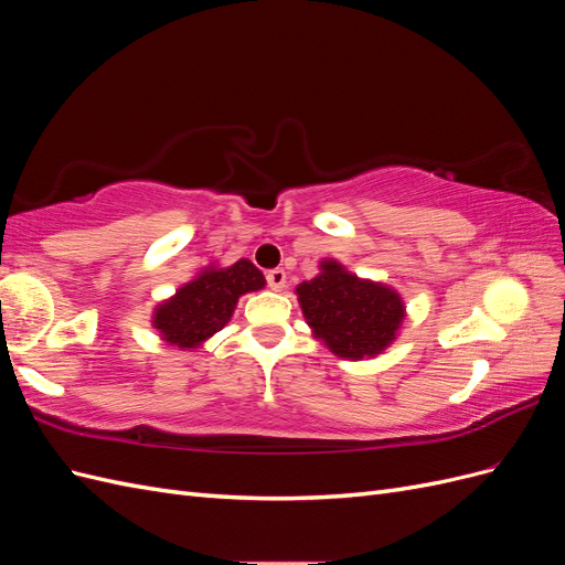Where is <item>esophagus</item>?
Segmentation results:
<instances>
[{
	"label": "esophagus",
	"mask_w": 565,
	"mask_h": 565,
	"mask_svg": "<svg viewBox=\"0 0 565 565\" xmlns=\"http://www.w3.org/2000/svg\"><path fill=\"white\" fill-rule=\"evenodd\" d=\"M266 280H268V287L276 289V292H280V289L287 285V273L282 268H273L266 273Z\"/></svg>",
	"instance_id": "1"
}]
</instances>
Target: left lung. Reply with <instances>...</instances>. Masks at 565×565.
Segmentation results:
<instances>
[{"label": "left lung", "mask_w": 565, "mask_h": 565, "mask_svg": "<svg viewBox=\"0 0 565 565\" xmlns=\"http://www.w3.org/2000/svg\"><path fill=\"white\" fill-rule=\"evenodd\" d=\"M295 292L311 334L347 361L384 353L407 316L403 297L391 285L358 278L330 256L318 264V276L299 282Z\"/></svg>", "instance_id": "left-lung-1"}]
</instances>
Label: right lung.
I'll use <instances>...</instances> for the list:
<instances>
[{
	"mask_svg": "<svg viewBox=\"0 0 565 565\" xmlns=\"http://www.w3.org/2000/svg\"><path fill=\"white\" fill-rule=\"evenodd\" d=\"M266 287L264 273L249 259L231 266L212 262L152 309L150 324L167 347L195 351L231 322L237 299Z\"/></svg>",
	"mask_w": 565,
	"mask_h": 565,
	"instance_id": "add662e5",
	"label": "right lung"
}]
</instances>
